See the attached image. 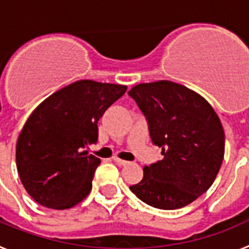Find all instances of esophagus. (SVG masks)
<instances>
[{"label": "esophagus", "mask_w": 249, "mask_h": 249, "mask_svg": "<svg viewBox=\"0 0 249 249\" xmlns=\"http://www.w3.org/2000/svg\"><path fill=\"white\" fill-rule=\"evenodd\" d=\"M113 160H114V162H116V163L118 164V166H126V164L129 163L128 160H121V158H118V157H113Z\"/></svg>", "instance_id": "34e87169"}]
</instances>
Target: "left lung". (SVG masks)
<instances>
[{"label":"left lung","instance_id":"left-lung-1","mask_svg":"<svg viewBox=\"0 0 249 249\" xmlns=\"http://www.w3.org/2000/svg\"><path fill=\"white\" fill-rule=\"evenodd\" d=\"M146 116L152 142L163 160L143 168L129 190L160 210H177L214 182L224 156V131L201 94L171 81L136 85L128 92Z\"/></svg>","mask_w":249,"mask_h":249}]
</instances>
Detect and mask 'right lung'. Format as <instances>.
I'll return each mask as SVG.
<instances>
[{"label": "right lung", "mask_w": 249, "mask_h": 249, "mask_svg": "<svg viewBox=\"0 0 249 249\" xmlns=\"http://www.w3.org/2000/svg\"><path fill=\"white\" fill-rule=\"evenodd\" d=\"M127 86L81 80L48 96L30 114L16 144V166L41 206L67 210L92 190L101 160L83 151L98 138L97 123Z\"/></svg>", "instance_id": "right-lung-1"}]
</instances>
